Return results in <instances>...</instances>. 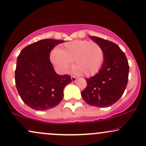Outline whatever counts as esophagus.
<instances>
[{
	"label": "esophagus",
	"mask_w": 146,
	"mask_h": 146,
	"mask_svg": "<svg viewBox=\"0 0 146 146\" xmlns=\"http://www.w3.org/2000/svg\"><path fill=\"white\" fill-rule=\"evenodd\" d=\"M71 80H72V82H76V80H77V78H75V77H71Z\"/></svg>",
	"instance_id": "34e87169"
}]
</instances>
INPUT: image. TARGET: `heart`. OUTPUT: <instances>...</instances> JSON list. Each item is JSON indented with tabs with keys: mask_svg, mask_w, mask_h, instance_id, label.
<instances>
[{
	"mask_svg": "<svg viewBox=\"0 0 146 146\" xmlns=\"http://www.w3.org/2000/svg\"><path fill=\"white\" fill-rule=\"evenodd\" d=\"M51 60L60 73H66L73 61V73L91 76L97 73L103 64L104 53L95 42L75 40L64 43L59 50L51 54Z\"/></svg>",
	"mask_w": 146,
	"mask_h": 146,
	"instance_id": "1",
	"label": "heart"
}]
</instances>
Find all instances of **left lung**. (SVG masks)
<instances>
[{"mask_svg": "<svg viewBox=\"0 0 146 146\" xmlns=\"http://www.w3.org/2000/svg\"><path fill=\"white\" fill-rule=\"evenodd\" d=\"M90 38L102 47L104 60L99 73L86 80L87 86L81 95L87 104L107 108L116 103L124 94L129 79V62L117 45L97 36Z\"/></svg>", "mask_w": 146, "mask_h": 146, "instance_id": "obj_1", "label": "left lung"}]
</instances>
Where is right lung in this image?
Segmentation results:
<instances>
[{
  "mask_svg": "<svg viewBox=\"0 0 146 146\" xmlns=\"http://www.w3.org/2000/svg\"><path fill=\"white\" fill-rule=\"evenodd\" d=\"M63 40H40L24 47L17 59L15 86L24 103L31 108L44 111L62 101L63 90L72 82L69 75H60L50 60V52Z\"/></svg>",
  "mask_w": 146,
  "mask_h": 146,
  "instance_id": "right-lung-1",
  "label": "right lung"
}]
</instances>
